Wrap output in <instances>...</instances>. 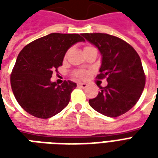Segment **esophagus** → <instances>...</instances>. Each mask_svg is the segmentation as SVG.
I'll return each instance as SVG.
<instances>
[{"label":"esophagus","mask_w":158,"mask_h":158,"mask_svg":"<svg viewBox=\"0 0 158 158\" xmlns=\"http://www.w3.org/2000/svg\"><path fill=\"white\" fill-rule=\"evenodd\" d=\"M78 86H79V87H80V88H86V87L88 86V84H86V83L79 82V83H78Z\"/></svg>","instance_id":"esophagus-1"}]
</instances>
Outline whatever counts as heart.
Listing matches in <instances>:
<instances>
[{"label":"heart","instance_id":"1","mask_svg":"<svg viewBox=\"0 0 158 158\" xmlns=\"http://www.w3.org/2000/svg\"><path fill=\"white\" fill-rule=\"evenodd\" d=\"M87 47H89V46H87ZM75 75L77 76V77H79V78H81V79H85V78L87 77L88 73L86 72H78L76 73Z\"/></svg>","mask_w":158,"mask_h":158}]
</instances>
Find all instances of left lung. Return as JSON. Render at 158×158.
<instances>
[{"label": "left lung", "mask_w": 158, "mask_h": 158, "mask_svg": "<svg viewBox=\"0 0 158 158\" xmlns=\"http://www.w3.org/2000/svg\"><path fill=\"white\" fill-rule=\"evenodd\" d=\"M82 35L99 50L102 64L97 78H106L107 81L96 98L89 100V105L111 118L127 113L138 102L146 84L139 56L129 44L116 36L102 33Z\"/></svg>", "instance_id": "8db88e82"}]
</instances>
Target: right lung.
I'll return each mask as SVG.
<instances>
[{"label":"right lung","mask_w":158,"mask_h":158,"mask_svg":"<svg viewBox=\"0 0 158 158\" xmlns=\"http://www.w3.org/2000/svg\"><path fill=\"white\" fill-rule=\"evenodd\" d=\"M81 35L52 33L20 52L11 74V86L17 102L27 113L49 118L68 106L76 83L68 80L59 85L51 78L62 65L68 50L78 42H85Z\"/></svg>","instance_id":"obj_1"}]
</instances>
